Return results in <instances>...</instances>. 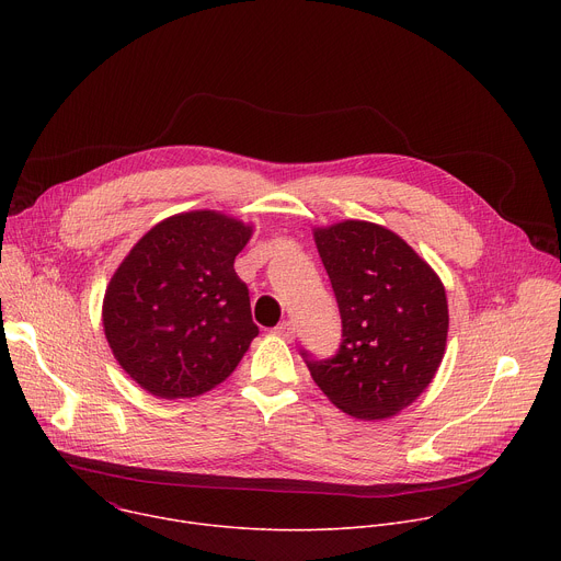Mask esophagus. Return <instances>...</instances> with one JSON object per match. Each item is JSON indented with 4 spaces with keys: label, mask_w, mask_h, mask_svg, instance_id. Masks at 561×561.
<instances>
[{
    "label": "esophagus",
    "mask_w": 561,
    "mask_h": 561,
    "mask_svg": "<svg viewBox=\"0 0 561 561\" xmlns=\"http://www.w3.org/2000/svg\"><path fill=\"white\" fill-rule=\"evenodd\" d=\"M275 335H279V337H284V340H293V335H295L293 322H282V324H277V327H275Z\"/></svg>",
    "instance_id": "1"
}]
</instances>
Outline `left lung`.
<instances>
[{
	"label": "left lung",
	"instance_id": "obj_1",
	"mask_svg": "<svg viewBox=\"0 0 561 561\" xmlns=\"http://www.w3.org/2000/svg\"><path fill=\"white\" fill-rule=\"evenodd\" d=\"M342 342L333 357L299 351L314 383L357 420L407 409L435 377L448 335L446 290L433 268L383 226L342 221L314 230Z\"/></svg>",
	"mask_w": 561,
	"mask_h": 561
}]
</instances>
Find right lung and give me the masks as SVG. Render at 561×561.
<instances>
[{"label":"right lung","mask_w":561,"mask_h":561,"mask_svg":"<svg viewBox=\"0 0 561 561\" xmlns=\"http://www.w3.org/2000/svg\"><path fill=\"white\" fill-rule=\"evenodd\" d=\"M249 239L251 226L195 210L157 224L126 255L106 288L104 331L141 388L195 397L237 368L260 333L232 268Z\"/></svg>","instance_id":"add662e5"}]
</instances>
